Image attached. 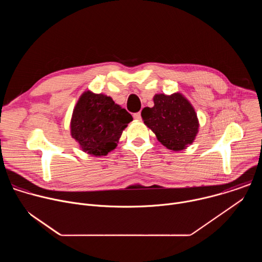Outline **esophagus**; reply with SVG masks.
Here are the masks:
<instances>
[{
	"label": "esophagus",
	"mask_w": 262,
	"mask_h": 262,
	"mask_svg": "<svg viewBox=\"0 0 262 262\" xmlns=\"http://www.w3.org/2000/svg\"><path fill=\"white\" fill-rule=\"evenodd\" d=\"M134 118H135L137 121H140V120H142V117H141V113H135V114H134Z\"/></svg>",
	"instance_id": "34e87169"
}]
</instances>
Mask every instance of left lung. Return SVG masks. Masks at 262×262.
<instances>
[{"label": "left lung", "instance_id": "left-lung-1", "mask_svg": "<svg viewBox=\"0 0 262 262\" xmlns=\"http://www.w3.org/2000/svg\"><path fill=\"white\" fill-rule=\"evenodd\" d=\"M155 105L142 110V118L159 142L173 151H181L193 144L199 132L197 113L183 94L175 92L154 96Z\"/></svg>", "mask_w": 262, "mask_h": 262}]
</instances>
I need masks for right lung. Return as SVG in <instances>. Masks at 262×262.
Instances as JSON below:
<instances>
[{
  "label": "right lung",
  "mask_w": 262,
  "mask_h": 262,
  "mask_svg": "<svg viewBox=\"0 0 262 262\" xmlns=\"http://www.w3.org/2000/svg\"><path fill=\"white\" fill-rule=\"evenodd\" d=\"M132 115L111 96L87 90L74 105L70 120V135L82 151L104 157L117 147Z\"/></svg>",
  "instance_id": "1"
}]
</instances>
